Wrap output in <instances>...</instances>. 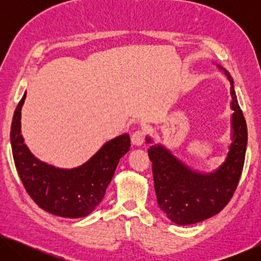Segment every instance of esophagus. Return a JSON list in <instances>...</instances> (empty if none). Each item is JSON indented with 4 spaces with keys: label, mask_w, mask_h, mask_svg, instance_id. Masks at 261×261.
<instances>
[{
    "label": "esophagus",
    "mask_w": 261,
    "mask_h": 261,
    "mask_svg": "<svg viewBox=\"0 0 261 261\" xmlns=\"http://www.w3.org/2000/svg\"><path fill=\"white\" fill-rule=\"evenodd\" d=\"M131 141H132V144L137 145V146H139V145L143 144L144 141H145L144 131H141V130L135 131L134 134H132V136H131Z\"/></svg>",
    "instance_id": "1"
}]
</instances>
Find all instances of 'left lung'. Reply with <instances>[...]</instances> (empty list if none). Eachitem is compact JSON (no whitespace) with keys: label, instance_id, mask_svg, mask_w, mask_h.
Here are the masks:
<instances>
[{"label":"left lung","instance_id":"left-lung-1","mask_svg":"<svg viewBox=\"0 0 261 261\" xmlns=\"http://www.w3.org/2000/svg\"><path fill=\"white\" fill-rule=\"evenodd\" d=\"M223 72L230 83L233 114L232 143L222 166L214 173L204 175L190 169L161 145H153L147 151L152 161L158 205L168 219L179 226L200 222L222 211L236 191L244 167L246 122L233 91L231 76L227 70ZM147 143L151 139L147 138Z\"/></svg>","mask_w":261,"mask_h":261}]
</instances>
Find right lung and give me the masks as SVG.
<instances>
[{"mask_svg":"<svg viewBox=\"0 0 261 261\" xmlns=\"http://www.w3.org/2000/svg\"><path fill=\"white\" fill-rule=\"evenodd\" d=\"M26 92L15 110L10 140L16 169L26 192L40 208L62 218H83L103 199L120 159L129 152L127 134L106 143L86 163L73 169H59L39 161L20 135V110Z\"/></svg>","mask_w":261,"mask_h":261,"instance_id":"right-lung-1","label":"right lung"}]
</instances>
